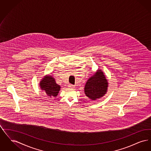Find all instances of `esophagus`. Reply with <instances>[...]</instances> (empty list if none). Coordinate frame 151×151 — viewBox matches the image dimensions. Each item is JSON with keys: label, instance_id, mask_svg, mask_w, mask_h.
Returning a JSON list of instances; mask_svg holds the SVG:
<instances>
[{"label": "esophagus", "instance_id": "obj_1", "mask_svg": "<svg viewBox=\"0 0 151 151\" xmlns=\"http://www.w3.org/2000/svg\"><path fill=\"white\" fill-rule=\"evenodd\" d=\"M68 87L70 88H75V86H73V85H72V84H70L68 85Z\"/></svg>", "mask_w": 151, "mask_h": 151}]
</instances>
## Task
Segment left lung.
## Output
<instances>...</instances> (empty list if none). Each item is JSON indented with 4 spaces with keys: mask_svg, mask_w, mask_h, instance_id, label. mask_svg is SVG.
Segmentation results:
<instances>
[{
    "mask_svg": "<svg viewBox=\"0 0 151 151\" xmlns=\"http://www.w3.org/2000/svg\"><path fill=\"white\" fill-rule=\"evenodd\" d=\"M108 84L104 73L102 70H98L88 79L84 87V92L89 99L96 100L106 93Z\"/></svg>",
    "mask_w": 151,
    "mask_h": 151,
    "instance_id": "1",
    "label": "left lung"
}]
</instances>
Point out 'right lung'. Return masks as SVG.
<instances>
[{
    "mask_svg": "<svg viewBox=\"0 0 151 151\" xmlns=\"http://www.w3.org/2000/svg\"><path fill=\"white\" fill-rule=\"evenodd\" d=\"M39 85L41 89L50 97H57L60 89V86L56 83L54 77L50 75L44 76Z\"/></svg>",
    "mask_w": 151,
    "mask_h": 151,
    "instance_id": "1",
    "label": "right lung"
}]
</instances>
